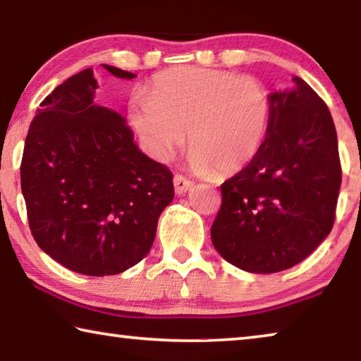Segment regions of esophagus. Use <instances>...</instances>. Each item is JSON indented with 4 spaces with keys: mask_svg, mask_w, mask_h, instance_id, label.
<instances>
[{
    "mask_svg": "<svg viewBox=\"0 0 361 361\" xmlns=\"http://www.w3.org/2000/svg\"><path fill=\"white\" fill-rule=\"evenodd\" d=\"M173 186H175V192L178 195H183L192 188V181L188 180L186 176H183V175H175Z\"/></svg>",
    "mask_w": 361,
    "mask_h": 361,
    "instance_id": "34e87169",
    "label": "esophagus"
}]
</instances>
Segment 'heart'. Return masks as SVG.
<instances>
[{"label": "heart", "mask_w": 361, "mask_h": 361, "mask_svg": "<svg viewBox=\"0 0 361 361\" xmlns=\"http://www.w3.org/2000/svg\"><path fill=\"white\" fill-rule=\"evenodd\" d=\"M271 94L259 79L200 66H176L152 78L130 103V121L152 156L169 161L185 143L199 173L242 170L264 143Z\"/></svg>", "instance_id": "1"}]
</instances>
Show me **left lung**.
Listing matches in <instances>:
<instances>
[{"mask_svg": "<svg viewBox=\"0 0 361 361\" xmlns=\"http://www.w3.org/2000/svg\"><path fill=\"white\" fill-rule=\"evenodd\" d=\"M271 94L272 116L252 162L221 185L212 242L231 264L253 274L290 269L331 232L342 180L331 113L315 90Z\"/></svg>", "mask_w": 361, "mask_h": 361, "instance_id": "8db88e82", "label": "left lung"}]
</instances>
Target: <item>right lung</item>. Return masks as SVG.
Instances as JSON below:
<instances>
[{
  "mask_svg": "<svg viewBox=\"0 0 361 361\" xmlns=\"http://www.w3.org/2000/svg\"><path fill=\"white\" fill-rule=\"evenodd\" d=\"M116 78L137 75L103 65ZM92 68L41 102L20 164L33 239L52 259L84 276H116L154 242L173 199V175L133 143L119 113L94 102Z\"/></svg>",
  "mask_w": 361,
  "mask_h": 361,
  "instance_id": "right-lung-1",
  "label": "right lung"
}]
</instances>
